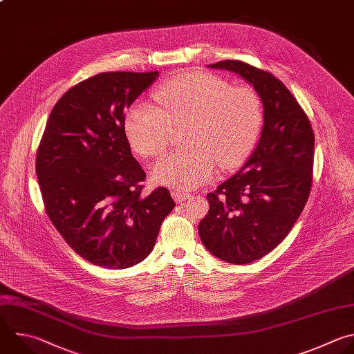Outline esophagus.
I'll list each match as a JSON object with an SVG mask.
<instances>
[{
  "instance_id": "34e87169",
  "label": "esophagus",
  "mask_w": 354,
  "mask_h": 354,
  "mask_svg": "<svg viewBox=\"0 0 354 354\" xmlns=\"http://www.w3.org/2000/svg\"><path fill=\"white\" fill-rule=\"evenodd\" d=\"M172 197L175 198V201H185V200H187V198H190L192 197V194L190 193H187V192H185V190H174L172 192Z\"/></svg>"
}]
</instances>
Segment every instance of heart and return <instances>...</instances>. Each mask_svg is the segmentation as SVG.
<instances>
[{
  "label": "heart",
  "instance_id": "obj_1",
  "mask_svg": "<svg viewBox=\"0 0 354 354\" xmlns=\"http://www.w3.org/2000/svg\"><path fill=\"white\" fill-rule=\"evenodd\" d=\"M162 109L150 102L129 106L124 128L132 147L158 157L169 146L174 125L190 122L186 149L161 158L154 178L172 187H194L216 171L241 167L254 149L263 127V102L250 87H232L218 76L183 73L157 91Z\"/></svg>",
  "mask_w": 354,
  "mask_h": 354
}]
</instances>
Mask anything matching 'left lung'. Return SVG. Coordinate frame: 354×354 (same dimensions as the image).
<instances>
[{
	"label": "left lung",
	"mask_w": 354,
	"mask_h": 354,
	"mask_svg": "<svg viewBox=\"0 0 354 354\" xmlns=\"http://www.w3.org/2000/svg\"><path fill=\"white\" fill-rule=\"evenodd\" d=\"M208 66L241 75L264 105L256 150L236 175L207 194L209 209L198 225L211 254L230 264H249L286 238L308 200L314 132L295 95L272 73L233 59Z\"/></svg>",
	"instance_id": "obj_1"
}]
</instances>
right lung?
<instances>
[{"label":"right lung","mask_w":354,"mask_h":354,"mask_svg":"<svg viewBox=\"0 0 354 354\" xmlns=\"http://www.w3.org/2000/svg\"><path fill=\"white\" fill-rule=\"evenodd\" d=\"M158 72H102L54 105L36 154L46 212L86 261L124 270L153 250L175 201L167 187L143 194L146 172L131 153L125 111Z\"/></svg>","instance_id":"1"}]
</instances>
